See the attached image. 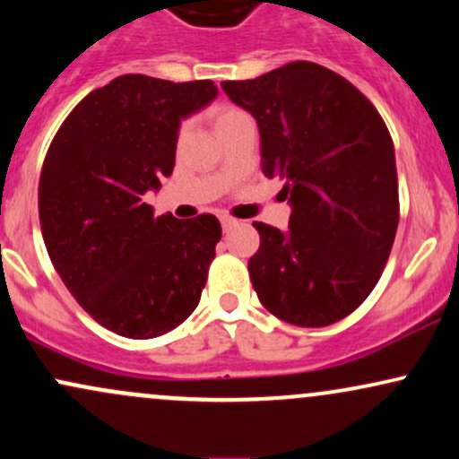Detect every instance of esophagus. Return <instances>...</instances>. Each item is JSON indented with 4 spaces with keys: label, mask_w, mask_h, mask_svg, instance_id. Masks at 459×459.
Segmentation results:
<instances>
[{
    "label": "esophagus",
    "mask_w": 459,
    "mask_h": 459,
    "mask_svg": "<svg viewBox=\"0 0 459 459\" xmlns=\"http://www.w3.org/2000/svg\"><path fill=\"white\" fill-rule=\"evenodd\" d=\"M221 229L224 230H230L233 229V226H238V220H233V218H229V215H221Z\"/></svg>",
    "instance_id": "esophagus-1"
}]
</instances>
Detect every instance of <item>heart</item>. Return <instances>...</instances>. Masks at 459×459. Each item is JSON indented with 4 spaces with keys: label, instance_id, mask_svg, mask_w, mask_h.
<instances>
[{
    "label": "heart",
    "instance_id": "heart-1",
    "mask_svg": "<svg viewBox=\"0 0 459 459\" xmlns=\"http://www.w3.org/2000/svg\"><path fill=\"white\" fill-rule=\"evenodd\" d=\"M244 115H246L244 110H239V108H235V107H220L218 110H215V115H213L215 130L224 128V126H229V124H233L235 119L244 117ZM180 134H183V130H180Z\"/></svg>",
    "mask_w": 459,
    "mask_h": 459
}]
</instances>
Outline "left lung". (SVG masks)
Masks as SVG:
<instances>
[{"instance_id":"left-lung-1","label":"left lung","mask_w":459,"mask_h":459,"mask_svg":"<svg viewBox=\"0 0 459 459\" xmlns=\"http://www.w3.org/2000/svg\"><path fill=\"white\" fill-rule=\"evenodd\" d=\"M224 93L259 124L261 169L283 180L287 230L255 221L248 272L261 305L296 326H326L375 290L399 226L394 143L346 78L296 60Z\"/></svg>"}]
</instances>
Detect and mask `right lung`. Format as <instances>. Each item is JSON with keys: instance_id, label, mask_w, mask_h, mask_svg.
Masks as SVG:
<instances>
[{"instance_id": "1", "label": "right lung", "mask_w": 459, "mask_h": 459, "mask_svg": "<svg viewBox=\"0 0 459 459\" xmlns=\"http://www.w3.org/2000/svg\"><path fill=\"white\" fill-rule=\"evenodd\" d=\"M215 95L211 80L119 75L91 91L49 145L39 183L45 248L80 307L113 333L163 335L200 303L218 218H154L143 195L172 174L180 119Z\"/></svg>"}]
</instances>
